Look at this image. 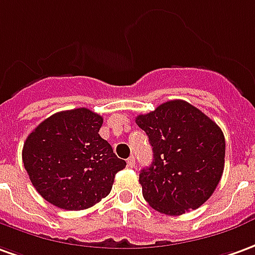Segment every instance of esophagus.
<instances>
[{"mask_svg":"<svg viewBox=\"0 0 255 255\" xmlns=\"http://www.w3.org/2000/svg\"><path fill=\"white\" fill-rule=\"evenodd\" d=\"M128 165H129L130 168H133V166L136 165V159H134V157H133V155H130V157L128 158Z\"/></svg>","mask_w":255,"mask_h":255,"instance_id":"1","label":"esophagus"}]
</instances>
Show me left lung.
I'll list each match as a JSON object with an SVG mask.
<instances>
[{
  "label": "left lung",
  "instance_id": "8db88e82",
  "mask_svg": "<svg viewBox=\"0 0 255 255\" xmlns=\"http://www.w3.org/2000/svg\"><path fill=\"white\" fill-rule=\"evenodd\" d=\"M136 124L154 152L152 164L138 178L145 201L165 215L204 204L224 173L225 137L218 125L183 100L138 115Z\"/></svg>",
  "mask_w": 255,
  "mask_h": 255
}]
</instances>
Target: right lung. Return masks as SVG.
Instances as JSON below:
<instances>
[{
  "mask_svg": "<svg viewBox=\"0 0 255 255\" xmlns=\"http://www.w3.org/2000/svg\"><path fill=\"white\" fill-rule=\"evenodd\" d=\"M103 117L87 108L61 111L27 136L22 158L38 194L62 210L90 208L110 194L126 162L98 134Z\"/></svg>",
  "mask_w": 255,
  "mask_h": 255,
  "instance_id": "1",
  "label": "right lung"
}]
</instances>
